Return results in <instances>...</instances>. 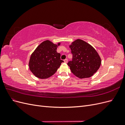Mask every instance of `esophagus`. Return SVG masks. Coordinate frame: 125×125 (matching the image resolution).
<instances>
[{
    "label": "esophagus",
    "instance_id": "34e87169",
    "mask_svg": "<svg viewBox=\"0 0 125 125\" xmlns=\"http://www.w3.org/2000/svg\"><path fill=\"white\" fill-rule=\"evenodd\" d=\"M67 62H68V59H66L64 60V62L67 63Z\"/></svg>",
    "mask_w": 125,
    "mask_h": 125
}]
</instances>
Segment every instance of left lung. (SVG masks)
<instances>
[{"mask_svg": "<svg viewBox=\"0 0 125 125\" xmlns=\"http://www.w3.org/2000/svg\"><path fill=\"white\" fill-rule=\"evenodd\" d=\"M73 61L68 65L74 75L80 79L92 77L99 69L101 59L92 45L81 39H77L69 45Z\"/></svg>", "mask_w": 125, "mask_h": 125, "instance_id": "obj_1", "label": "left lung"}]
</instances>
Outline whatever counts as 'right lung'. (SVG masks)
<instances>
[{
	"mask_svg": "<svg viewBox=\"0 0 125 125\" xmlns=\"http://www.w3.org/2000/svg\"><path fill=\"white\" fill-rule=\"evenodd\" d=\"M60 43L54 44L50 40L42 42L30 56L29 66L37 78L45 79L51 77L58 70L63 60L57 52Z\"/></svg>",
	"mask_w": 125,
	"mask_h": 125,
	"instance_id": "right-lung-1",
	"label": "right lung"
}]
</instances>
